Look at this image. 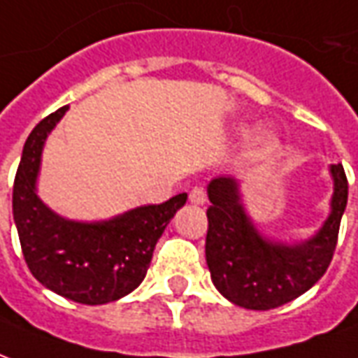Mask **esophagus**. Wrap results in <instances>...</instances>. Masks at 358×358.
Masks as SVG:
<instances>
[{"label":"esophagus","mask_w":358,"mask_h":358,"mask_svg":"<svg viewBox=\"0 0 358 358\" xmlns=\"http://www.w3.org/2000/svg\"><path fill=\"white\" fill-rule=\"evenodd\" d=\"M189 200H190V204L204 206L206 204V190L202 189V187H194V189L190 190Z\"/></svg>","instance_id":"34e87169"}]
</instances>
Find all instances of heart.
I'll return each mask as SVG.
<instances>
[{
  "label": "heart",
  "instance_id": "obj_1",
  "mask_svg": "<svg viewBox=\"0 0 358 358\" xmlns=\"http://www.w3.org/2000/svg\"><path fill=\"white\" fill-rule=\"evenodd\" d=\"M236 131L244 133L246 131V127L238 125V127H236ZM252 147H254L255 150H268V148L275 147V137H273L271 133H265V131L255 133L254 137H252Z\"/></svg>",
  "mask_w": 358,
  "mask_h": 358
}]
</instances>
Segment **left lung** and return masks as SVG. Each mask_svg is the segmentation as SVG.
<instances>
[{"label": "left lung", "mask_w": 358, "mask_h": 358, "mask_svg": "<svg viewBox=\"0 0 358 358\" xmlns=\"http://www.w3.org/2000/svg\"><path fill=\"white\" fill-rule=\"evenodd\" d=\"M330 211L303 240H278L262 233L248 213L242 185L233 176L208 182L206 263L211 282L231 303L268 311L296 299L322 278L332 262L347 206V177L341 164H330Z\"/></svg>", "instance_id": "obj_1"}]
</instances>
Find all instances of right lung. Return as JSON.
Listing matches in <instances>:
<instances>
[{
    "mask_svg": "<svg viewBox=\"0 0 358 358\" xmlns=\"http://www.w3.org/2000/svg\"><path fill=\"white\" fill-rule=\"evenodd\" d=\"M66 110L62 106L41 120L26 139L13 187V219L28 268L47 289L76 303L104 305L145 280L154 246L185 206L187 192L96 221L69 219L51 210L38 194L41 152Z\"/></svg>",
    "mask_w": 358,
    "mask_h": 358,
    "instance_id": "1",
    "label": "right lung"
}]
</instances>
